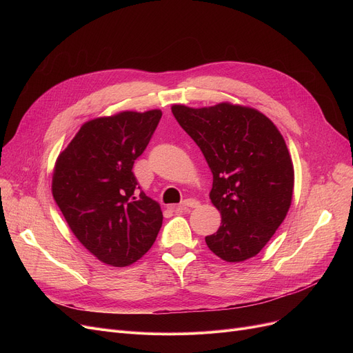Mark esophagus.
<instances>
[{
  "mask_svg": "<svg viewBox=\"0 0 353 353\" xmlns=\"http://www.w3.org/2000/svg\"><path fill=\"white\" fill-rule=\"evenodd\" d=\"M199 206H200V201H199V200L186 199L183 203H180L179 206H174L173 209H174L176 212H184V210H188L189 208H190V209H194V208H199Z\"/></svg>",
  "mask_w": 353,
  "mask_h": 353,
  "instance_id": "esophagus-1",
  "label": "esophagus"
}]
</instances>
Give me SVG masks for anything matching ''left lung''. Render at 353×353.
Returning <instances> with one entry per match:
<instances>
[{
	"label": "left lung",
	"instance_id": "obj_1",
	"mask_svg": "<svg viewBox=\"0 0 353 353\" xmlns=\"http://www.w3.org/2000/svg\"><path fill=\"white\" fill-rule=\"evenodd\" d=\"M172 111L213 173L210 199L221 225L206 236L209 249L226 262L256 256L292 203L293 164L281 132L261 111L229 103Z\"/></svg>",
	"mask_w": 353,
	"mask_h": 353
}]
</instances>
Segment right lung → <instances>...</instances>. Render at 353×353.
<instances>
[{
  "mask_svg": "<svg viewBox=\"0 0 353 353\" xmlns=\"http://www.w3.org/2000/svg\"><path fill=\"white\" fill-rule=\"evenodd\" d=\"M161 119L160 110L87 121L59 156L52 196L72 233L99 261L128 266L150 249L163 223L159 203L133 173Z\"/></svg>",
  "mask_w": 353,
  "mask_h": 353,
  "instance_id": "1",
  "label": "right lung"
}]
</instances>
